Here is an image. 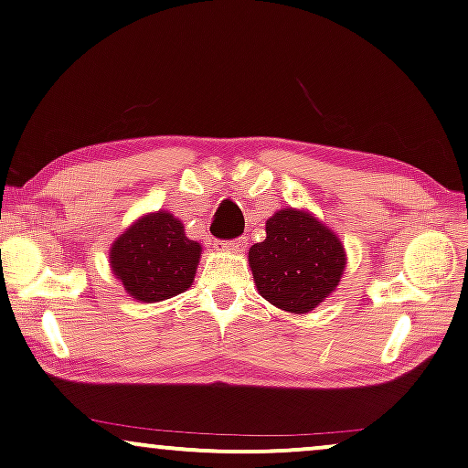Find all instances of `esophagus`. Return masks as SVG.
Here are the masks:
<instances>
[{
    "instance_id": "obj_1",
    "label": "esophagus",
    "mask_w": 468,
    "mask_h": 468,
    "mask_svg": "<svg viewBox=\"0 0 468 468\" xmlns=\"http://www.w3.org/2000/svg\"><path fill=\"white\" fill-rule=\"evenodd\" d=\"M220 248L224 252H244V248H246V239H233V241H222L220 244Z\"/></svg>"
}]
</instances>
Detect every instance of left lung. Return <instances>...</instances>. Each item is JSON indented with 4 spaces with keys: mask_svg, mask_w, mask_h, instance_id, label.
Masks as SVG:
<instances>
[{
    "mask_svg": "<svg viewBox=\"0 0 468 468\" xmlns=\"http://www.w3.org/2000/svg\"><path fill=\"white\" fill-rule=\"evenodd\" d=\"M248 265L261 298L306 315L336 292L347 254L339 235L313 211L285 207L268 218L265 239L248 250Z\"/></svg>",
    "mask_w": 468,
    "mask_h": 468,
    "instance_id": "obj_1",
    "label": "left lung"
}]
</instances>
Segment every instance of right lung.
<instances>
[{
    "label": "right lung",
    "instance_id": "right-lung-1",
    "mask_svg": "<svg viewBox=\"0 0 468 468\" xmlns=\"http://www.w3.org/2000/svg\"><path fill=\"white\" fill-rule=\"evenodd\" d=\"M203 246L190 239L170 211L142 214L110 248V268L138 303H162L187 292Z\"/></svg>",
    "mask_w": 468,
    "mask_h": 468
}]
</instances>
